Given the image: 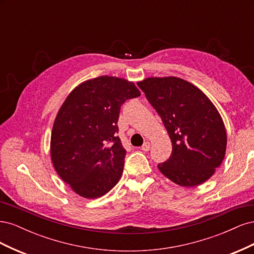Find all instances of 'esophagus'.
Here are the masks:
<instances>
[{
	"label": "esophagus",
	"instance_id": "obj_1",
	"mask_svg": "<svg viewBox=\"0 0 254 254\" xmlns=\"http://www.w3.org/2000/svg\"><path fill=\"white\" fill-rule=\"evenodd\" d=\"M143 151H148L149 149H150V143L147 141V142H145L144 144H143V146H142V148H141Z\"/></svg>",
	"mask_w": 254,
	"mask_h": 254
}]
</instances>
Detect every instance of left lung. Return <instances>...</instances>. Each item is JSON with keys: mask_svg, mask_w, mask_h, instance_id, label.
<instances>
[{"mask_svg": "<svg viewBox=\"0 0 254 254\" xmlns=\"http://www.w3.org/2000/svg\"><path fill=\"white\" fill-rule=\"evenodd\" d=\"M171 137L173 150L158 164L166 178L196 187L214 175L224 161L227 131L218 110L203 92L179 77H148L137 82Z\"/></svg>", "mask_w": 254, "mask_h": 254, "instance_id": "obj_1", "label": "left lung"}]
</instances>
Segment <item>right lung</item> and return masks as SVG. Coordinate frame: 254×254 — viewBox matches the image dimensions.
<instances>
[{
  "label": "right lung",
  "mask_w": 254,
  "mask_h": 254,
  "mask_svg": "<svg viewBox=\"0 0 254 254\" xmlns=\"http://www.w3.org/2000/svg\"><path fill=\"white\" fill-rule=\"evenodd\" d=\"M140 95L132 81L104 75L81 82L65 98L54 121L51 159L76 194L95 199L119 182L126 156L117 136L121 106Z\"/></svg>",
  "instance_id": "obj_1"
}]
</instances>
